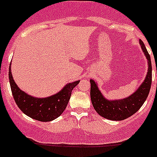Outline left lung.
Wrapping results in <instances>:
<instances>
[{
    "instance_id": "obj_1",
    "label": "left lung",
    "mask_w": 157,
    "mask_h": 157,
    "mask_svg": "<svg viewBox=\"0 0 157 157\" xmlns=\"http://www.w3.org/2000/svg\"><path fill=\"white\" fill-rule=\"evenodd\" d=\"M143 51L146 55L149 63V70L144 82L139 89L127 98L116 101H108L101 94L94 80H90V99L92 105L101 116L113 121H121L137 112L145 101L152 84V65L149 52L142 40H140Z\"/></svg>"
}]
</instances>
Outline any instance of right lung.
Wrapping results in <instances>:
<instances>
[{
    "mask_svg": "<svg viewBox=\"0 0 157 157\" xmlns=\"http://www.w3.org/2000/svg\"><path fill=\"white\" fill-rule=\"evenodd\" d=\"M9 81L14 101L23 113L40 121H50L58 118L67 108L72 90L80 82L68 83L61 91L45 98H36L21 90L14 81L9 67Z\"/></svg>",
    "mask_w": 157,
    "mask_h": 157,
    "instance_id": "obj_1",
    "label": "right lung"
}]
</instances>
